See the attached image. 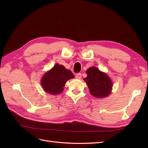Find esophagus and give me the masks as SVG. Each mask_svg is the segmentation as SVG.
I'll list each match as a JSON object with an SVG mask.
<instances>
[{"label": "esophagus", "mask_w": 148, "mask_h": 148, "mask_svg": "<svg viewBox=\"0 0 148 148\" xmlns=\"http://www.w3.org/2000/svg\"><path fill=\"white\" fill-rule=\"evenodd\" d=\"M76 79H80L81 78V73H77V74H76Z\"/></svg>", "instance_id": "obj_1"}]
</instances>
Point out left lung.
Wrapping results in <instances>:
<instances>
[{
	"instance_id": "left-lung-1",
	"label": "left lung",
	"mask_w": 148,
	"mask_h": 148,
	"mask_svg": "<svg viewBox=\"0 0 148 148\" xmlns=\"http://www.w3.org/2000/svg\"><path fill=\"white\" fill-rule=\"evenodd\" d=\"M86 72L87 77L83 79L91 95L96 98H104L111 93L112 83L108 74L95 67H90Z\"/></svg>"
}]
</instances>
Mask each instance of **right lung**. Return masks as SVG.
Instances as JSON below:
<instances>
[{
    "mask_svg": "<svg viewBox=\"0 0 148 148\" xmlns=\"http://www.w3.org/2000/svg\"><path fill=\"white\" fill-rule=\"evenodd\" d=\"M74 77V74L70 70L65 69L64 65L56 64L43 75L41 86L48 93L57 95L63 92L66 82Z\"/></svg>",
    "mask_w": 148,
    "mask_h": 148,
    "instance_id": "add662e5",
    "label": "right lung"
}]
</instances>
